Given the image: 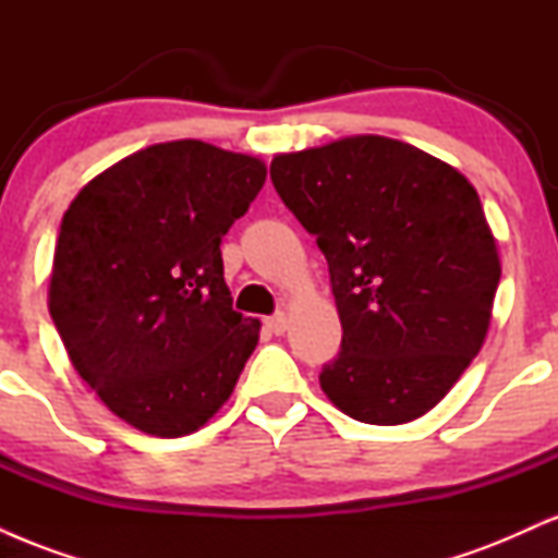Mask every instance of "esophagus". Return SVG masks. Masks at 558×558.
<instances>
[{
  "label": "esophagus",
  "instance_id": "obj_1",
  "mask_svg": "<svg viewBox=\"0 0 558 558\" xmlns=\"http://www.w3.org/2000/svg\"><path fill=\"white\" fill-rule=\"evenodd\" d=\"M267 328H270V332H275V336H283V332L288 330L286 312H278V315L267 317Z\"/></svg>",
  "mask_w": 558,
  "mask_h": 558
}]
</instances>
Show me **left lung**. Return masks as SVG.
<instances>
[{"label":"left lung","instance_id":"1","mask_svg":"<svg viewBox=\"0 0 558 558\" xmlns=\"http://www.w3.org/2000/svg\"><path fill=\"white\" fill-rule=\"evenodd\" d=\"M270 178L328 259L343 338L325 396L367 425L430 412L483 349L501 278L475 185L386 136L275 155Z\"/></svg>","mask_w":558,"mask_h":558}]
</instances>
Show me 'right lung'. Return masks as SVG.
I'll return each instance as SVG.
<instances>
[{
  "label": "right lung",
  "mask_w": 558,
  "mask_h": 558,
  "mask_svg": "<svg viewBox=\"0 0 558 558\" xmlns=\"http://www.w3.org/2000/svg\"><path fill=\"white\" fill-rule=\"evenodd\" d=\"M267 165L196 138L133 151L70 202L49 315L101 403L157 438L196 433L230 399L262 323L233 312L220 241Z\"/></svg>",
  "instance_id": "add662e5"
}]
</instances>
